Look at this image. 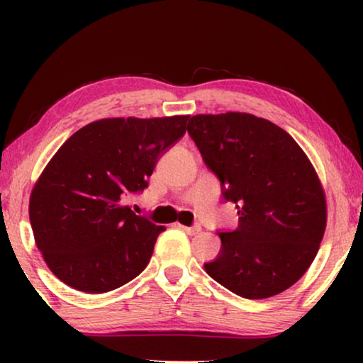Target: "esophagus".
<instances>
[{
    "instance_id": "1",
    "label": "esophagus",
    "mask_w": 363,
    "mask_h": 363,
    "mask_svg": "<svg viewBox=\"0 0 363 363\" xmlns=\"http://www.w3.org/2000/svg\"><path fill=\"white\" fill-rule=\"evenodd\" d=\"M178 228H182L183 231L188 233V235H198V233L201 231V226L200 225H193V226H182L178 225Z\"/></svg>"
}]
</instances>
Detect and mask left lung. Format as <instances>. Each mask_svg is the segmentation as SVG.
<instances>
[{"label":"left lung","instance_id":"obj_1","mask_svg":"<svg viewBox=\"0 0 363 363\" xmlns=\"http://www.w3.org/2000/svg\"><path fill=\"white\" fill-rule=\"evenodd\" d=\"M238 228L218 231L221 250L205 271L246 299L279 294L304 276L325 230V196L314 167L286 130L251 113L195 116L188 122Z\"/></svg>","mask_w":363,"mask_h":363}]
</instances>
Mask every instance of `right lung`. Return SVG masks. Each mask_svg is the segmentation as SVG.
Returning <instances> with one entry per match:
<instances>
[{"mask_svg": "<svg viewBox=\"0 0 363 363\" xmlns=\"http://www.w3.org/2000/svg\"><path fill=\"white\" fill-rule=\"evenodd\" d=\"M188 116L102 118L51 158L29 200L38 250L72 289L102 294L145 269L165 226L125 205L148 186L157 162L186 132Z\"/></svg>", "mask_w": 363, "mask_h": 363, "instance_id": "obj_1", "label": "right lung"}]
</instances>
